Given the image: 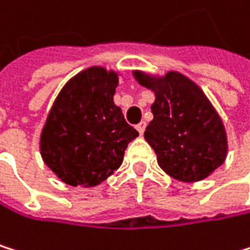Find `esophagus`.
Here are the masks:
<instances>
[{
  "instance_id": "obj_1",
  "label": "esophagus",
  "mask_w": 250,
  "mask_h": 250,
  "mask_svg": "<svg viewBox=\"0 0 250 250\" xmlns=\"http://www.w3.org/2000/svg\"><path fill=\"white\" fill-rule=\"evenodd\" d=\"M136 130L139 132V135H144V132H145V123L144 121L139 123V124H136Z\"/></svg>"
}]
</instances>
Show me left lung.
<instances>
[{
	"label": "left lung",
	"mask_w": 250,
	"mask_h": 250,
	"mask_svg": "<svg viewBox=\"0 0 250 250\" xmlns=\"http://www.w3.org/2000/svg\"><path fill=\"white\" fill-rule=\"evenodd\" d=\"M133 75L155 95L154 118L144 136L157 154L158 166L182 182L208 178L225 162L228 146L222 120L202 88L175 71L165 77L141 71Z\"/></svg>",
	"instance_id": "1"
}]
</instances>
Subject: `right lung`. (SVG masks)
I'll list each match as a JSON object with an SVG mask.
<instances>
[{
  "instance_id": "obj_1",
  "label": "right lung",
  "mask_w": 250,
  "mask_h": 250,
  "mask_svg": "<svg viewBox=\"0 0 250 250\" xmlns=\"http://www.w3.org/2000/svg\"><path fill=\"white\" fill-rule=\"evenodd\" d=\"M118 74L92 66L58 95L41 132L44 163L61 181L96 187L117 170L129 142L139 136L114 104Z\"/></svg>"
}]
</instances>
